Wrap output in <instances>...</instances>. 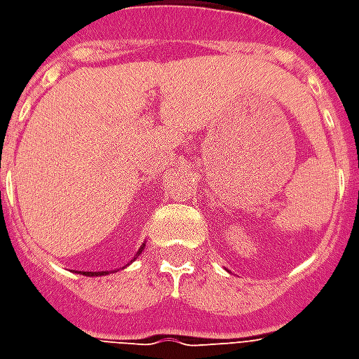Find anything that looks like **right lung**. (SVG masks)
Listing matches in <instances>:
<instances>
[{"mask_svg":"<svg viewBox=\"0 0 359 359\" xmlns=\"http://www.w3.org/2000/svg\"><path fill=\"white\" fill-rule=\"evenodd\" d=\"M142 252V248L138 250V254H140ZM82 275H88V277H97V275H103V271H97V273H95V271H82Z\"/></svg>","mask_w":359,"mask_h":359,"instance_id":"obj_1","label":"right lung"}]
</instances>
